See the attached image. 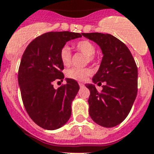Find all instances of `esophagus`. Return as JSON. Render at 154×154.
<instances>
[{"instance_id":"34e87169","label":"esophagus","mask_w":154,"mask_h":154,"mask_svg":"<svg viewBox=\"0 0 154 154\" xmlns=\"http://www.w3.org/2000/svg\"><path fill=\"white\" fill-rule=\"evenodd\" d=\"M79 85H80V87H81V88H82V87L85 86V85H84L83 83H79Z\"/></svg>"}]
</instances>
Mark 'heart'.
I'll return each mask as SVG.
<instances>
[{
	"label": "heart",
	"instance_id": "b5f03b06",
	"mask_svg": "<svg viewBox=\"0 0 154 154\" xmlns=\"http://www.w3.org/2000/svg\"><path fill=\"white\" fill-rule=\"evenodd\" d=\"M74 49L77 51L81 52L84 55L87 56V62H95L97 57L95 56L96 47L94 44L90 40L82 39L76 42L73 45ZM60 58L64 66H68L71 63V52L68 46L65 45L60 52ZM92 69L90 68H78L73 67L69 69L66 73V75L69 78L73 79L77 81H85L88 77L92 74Z\"/></svg>",
	"mask_w": 154,
	"mask_h": 154
}]
</instances>
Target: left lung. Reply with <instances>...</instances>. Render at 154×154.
Segmentation results:
<instances>
[{
	"instance_id": "8db88e82",
	"label": "left lung",
	"mask_w": 154,
	"mask_h": 154,
	"mask_svg": "<svg viewBox=\"0 0 154 154\" xmlns=\"http://www.w3.org/2000/svg\"><path fill=\"white\" fill-rule=\"evenodd\" d=\"M99 45L103 53L94 84L102 85L101 91L87 84L90 91L89 114L94 122L106 128L119 125L129 115L137 94L138 69L129 49L110 34L82 33Z\"/></svg>"
}]
</instances>
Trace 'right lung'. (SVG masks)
Wrapping results in <instances>:
<instances>
[{
	"label": "right lung",
	"mask_w": 154,
	"mask_h": 154,
	"mask_svg": "<svg viewBox=\"0 0 154 154\" xmlns=\"http://www.w3.org/2000/svg\"><path fill=\"white\" fill-rule=\"evenodd\" d=\"M82 33L49 32L32 40L25 49L18 69V85L25 110L38 126L54 130L67 122L71 116V103L80 87L73 79L58 89L53 81L64 78L60 52L71 39Z\"/></svg>",
	"instance_id": "right-lung-1"
}]
</instances>
